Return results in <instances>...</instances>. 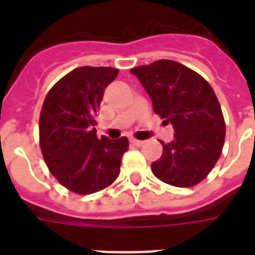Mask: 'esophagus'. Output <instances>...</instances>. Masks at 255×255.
<instances>
[{
  "mask_svg": "<svg viewBox=\"0 0 255 255\" xmlns=\"http://www.w3.org/2000/svg\"><path fill=\"white\" fill-rule=\"evenodd\" d=\"M131 143L133 144V145H136V147H141L144 144L143 140H137V139H131Z\"/></svg>",
  "mask_w": 255,
  "mask_h": 255,
  "instance_id": "1",
  "label": "esophagus"
}]
</instances>
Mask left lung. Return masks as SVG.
I'll return each instance as SVG.
<instances>
[{"instance_id": "1", "label": "left lung", "mask_w": 255, "mask_h": 255, "mask_svg": "<svg viewBox=\"0 0 255 255\" xmlns=\"http://www.w3.org/2000/svg\"><path fill=\"white\" fill-rule=\"evenodd\" d=\"M145 88L155 114L170 123L174 139L163 144V155L151 164L165 184L193 186L210 173L221 155L225 120L213 88L189 67L160 59L131 70Z\"/></svg>"}]
</instances>
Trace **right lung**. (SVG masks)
Returning <instances> with one entry per match:
<instances>
[{
	"label": "right lung",
	"instance_id": "obj_1",
	"mask_svg": "<svg viewBox=\"0 0 255 255\" xmlns=\"http://www.w3.org/2000/svg\"><path fill=\"white\" fill-rule=\"evenodd\" d=\"M118 74L114 67H78L53 86L42 106V155L54 177L74 193L99 192L119 176L128 139H98L94 128L104 90Z\"/></svg>",
	"mask_w": 255,
	"mask_h": 255
}]
</instances>
